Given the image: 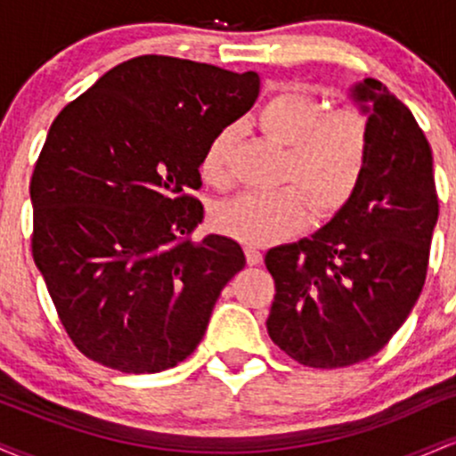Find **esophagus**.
Instances as JSON below:
<instances>
[{
	"mask_svg": "<svg viewBox=\"0 0 456 456\" xmlns=\"http://www.w3.org/2000/svg\"><path fill=\"white\" fill-rule=\"evenodd\" d=\"M246 261H248V265H259L264 261V255L255 246H246Z\"/></svg>",
	"mask_w": 456,
	"mask_h": 456,
	"instance_id": "esophagus-1",
	"label": "esophagus"
}]
</instances>
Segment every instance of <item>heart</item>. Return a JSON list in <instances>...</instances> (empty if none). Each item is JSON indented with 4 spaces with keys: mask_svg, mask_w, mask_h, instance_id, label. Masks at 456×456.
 <instances>
[{
    "mask_svg": "<svg viewBox=\"0 0 456 456\" xmlns=\"http://www.w3.org/2000/svg\"><path fill=\"white\" fill-rule=\"evenodd\" d=\"M255 124L272 143L285 148L281 180L295 188L276 192H246L216 210L218 229L246 244H270L296 233L308 221V203L317 214L338 212L366 171L370 154V126L355 107L323 104L311 94L285 87L259 107ZM233 128L212 134L199 162L201 177L210 186H232Z\"/></svg>",
    "mask_w": 456,
    "mask_h": 456,
    "instance_id": "1",
    "label": "heart"
}]
</instances>
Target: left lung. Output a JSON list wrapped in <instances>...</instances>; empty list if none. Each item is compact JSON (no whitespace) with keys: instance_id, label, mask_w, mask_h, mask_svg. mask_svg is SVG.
<instances>
[{"instance_id":"1","label":"left lung","mask_w":456,"mask_h":456,"mask_svg":"<svg viewBox=\"0 0 456 456\" xmlns=\"http://www.w3.org/2000/svg\"><path fill=\"white\" fill-rule=\"evenodd\" d=\"M352 98L370 126L358 191L311 238L265 255L276 285L270 338L313 369L384 349L425 285L439 214L431 145L410 109L375 78L355 83Z\"/></svg>"}]
</instances>
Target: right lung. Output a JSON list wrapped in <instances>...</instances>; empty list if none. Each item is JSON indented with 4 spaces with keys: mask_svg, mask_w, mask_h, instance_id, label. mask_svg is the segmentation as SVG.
I'll list each match as a JSON object with an SVG mask.
<instances>
[{
    "mask_svg": "<svg viewBox=\"0 0 456 456\" xmlns=\"http://www.w3.org/2000/svg\"><path fill=\"white\" fill-rule=\"evenodd\" d=\"M257 96V72L141 55L51 124L29 184L31 255L61 326L94 362L160 373L201 343L246 257L224 235L192 240L199 162Z\"/></svg>",
    "mask_w": 456,
    "mask_h": 456,
    "instance_id": "right-lung-1",
    "label": "right lung"
}]
</instances>
